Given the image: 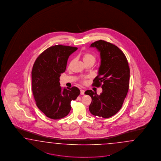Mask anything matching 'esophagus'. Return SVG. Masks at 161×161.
I'll return each instance as SVG.
<instances>
[{
  "label": "esophagus",
  "mask_w": 161,
  "mask_h": 161,
  "mask_svg": "<svg viewBox=\"0 0 161 161\" xmlns=\"http://www.w3.org/2000/svg\"><path fill=\"white\" fill-rule=\"evenodd\" d=\"M84 92H85V91H84V90H83V89H81V90H80V93H81V95L84 94Z\"/></svg>",
  "instance_id": "1"
}]
</instances>
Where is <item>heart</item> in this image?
Masks as SVG:
<instances>
[{
    "mask_svg": "<svg viewBox=\"0 0 161 161\" xmlns=\"http://www.w3.org/2000/svg\"><path fill=\"white\" fill-rule=\"evenodd\" d=\"M89 60H93L95 61V57L92 54L90 53H86L83 55V61L84 62L89 61Z\"/></svg>",
    "mask_w": 161,
    "mask_h": 161,
    "instance_id": "heart-1",
    "label": "heart"
}]
</instances>
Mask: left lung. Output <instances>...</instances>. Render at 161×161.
I'll use <instances>...</instances> for the list:
<instances>
[{
    "label": "left lung",
    "instance_id": "1",
    "mask_svg": "<svg viewBox=\"0 0 161 161\" xmlns=\"http://www.w3.org/2000/svg\"><path fill=\"white\" fill-rule=\"evenodd\" d=\"M100 53V65L93 85H102V93L98 95L92 90L85 94L92 97L89 110L94 116L108 118L122 108L129 90L130 69L125 55L117 46L99 40L91 44Z\"/></svg>",
    "mask_w": 161,
    "mask_h": 161
}]
</instances>
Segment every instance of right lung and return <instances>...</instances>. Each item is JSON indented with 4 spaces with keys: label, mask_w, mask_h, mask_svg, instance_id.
I'll return each mask as SVG.
<instances>
[{
    "label": "right lung",
    "mask_w": 161,
    "mask_h": 161,
    "mask_svg": "<svg viewBox=\"0 0 161 161\" xmlns=\"http://www.w3.org/2000/svg\"><path fill=\"white\" fill-rule=\"evenodd\" d=\"M77 47L62 45L51 47L35 61L32 70V87L36 104L44 114L52 119L67 116L71 102L80 94L78 88L60 86L59 77L65 71L68 57Z\"/></svg>",
    "instance_id": "add662e5"
}]
</instances>
